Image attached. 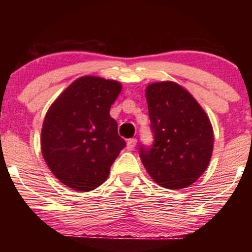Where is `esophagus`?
Here are the masks:
<instances>
[{
	"label": "esophagus",
	"mask_w": 252,
	"mask_h": 252,
	"mask_svg": "<svg viewBox=\"0 0 252 252\" xmlns=\"http://www.w3.org/2000/svg\"><path fill=\"white\" fill-rule=\"evenodd\" d=\"M136 143H137V140H136V138H130V140H128V142H126V149L132 150L135 148Z\"/></svg>",
	"instance_id": "1"
}]
</instances>
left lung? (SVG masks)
I'll list each match as a JSON object with an SVG mask.
<instances>
[{
  "label": "left lung",
  "mask_w": 252,
  "mask_h": 252,
  "mask_svg": "<svg viewBox=\"0 0 252 252\" xmlns=\"http://www.w3.org/2000/svg\"><path fill=\"white\" fill-rule=\"evenodd\" d=\"M152 148L140 147L144 168L156 184L186 189L204 174L213 152L212 124L187 90L174 82L147 86Z\"/></svg>",
  "instance_id": "1"
}]
</instances>
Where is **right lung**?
<instances>
[{
    "instance_id": "add662e5",
    "label": "right lung",
    "mask_w": 252,
    "mask_h": 252,
    "mask_svg": "<svg viewBox=\"0 0 252 252\" xmlns=\"http://www.w3.org/2000/svg\"><path fill=\"white\" fill-rule=\"evenodd\" d=\"M122 85L100 77L78 78L48 109L41 152L54 176L70 189L89 192L108 179L126 141L110 108Z\"/></svg>"
}]
</instances>
